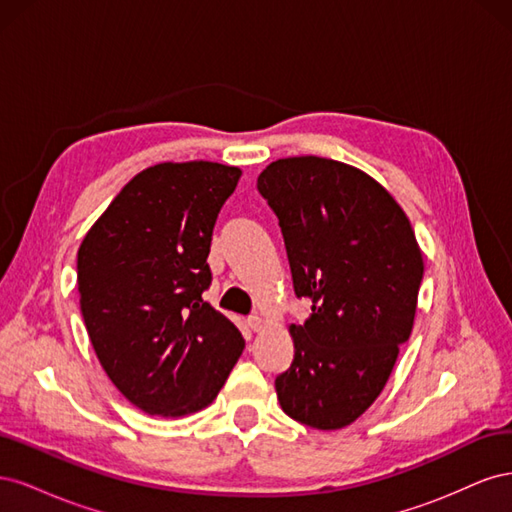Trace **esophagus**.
I'll use <instances>...</instances> for the list:
<instances>
[{
  "mask_svg": "<svg viewBox=\"0 0 512 512\" xmlns=\"http://www.w3.org/2000/svg\"><path fill=\"white\" fill-rule=\"evenodd\" d=\"M247 327H250L254 333H256V331H260V329H262V318H260L258 314H254V316H247Z\"/></svg>",
  "mask_w": 512,
  "mask_h": 512,
  "instance_id": "34e87169",
  "label": "esophagus"
}]
</instances>
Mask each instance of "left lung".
Instances as JSON below:
<instances>
[{"label": "left lung", "mask_w": 512, "mask_h": 512, "mask_svg": "<svg viewBox=\"0 0 512 512\" xmlns=\"http://www.w3.org/2000/svg\"><path fill=\"white\" fill-rule=\"evenodd\" d=\"M256 188L280 220L294 294L312 301L290 324L277 399L294 421L342 429L374 404L412 333L423 282L414 230L380 183L335 160H277Z\"/></svg>", "instance_id": "8db88e82"}]
</instances>
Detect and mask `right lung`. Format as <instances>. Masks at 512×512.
<instances>
[{
	"label": "right lung",
	"mask_w": 512,
	"mask_h": 512,
	"mask_svg": "<svg viewBox=\"0 0 512 512\" xmlns=\"http://www.w3.org/2000/svg\"><path fill=\"white\" fill-rule=\"evenodd\" d=\"M241 170L156 164L123 188L79 247L81 314L106 376L156 416L203 410L245 348L203 299L215 220Z\"/></svg>",
	"instance_id": "add662e5"
}]
</instances>
